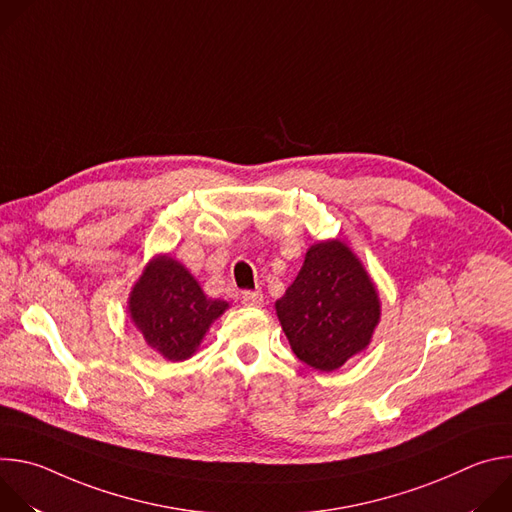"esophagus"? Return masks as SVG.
Wrapping results in <instances>:
<instances>
[{
    "instance_id": "34e87169",
    "label": "esophagus",
    "mask_w": 512,
    "mask_h": 512,
    "mask_svg": "<svg viewBox=\"0 0 512 512\" xmlns=\"http://www.w3.org/2000/svg\"><path fill=\"white\" fill-rule=\"evenodd\" d=\"M241 300H243V304H245V306L261 308V306H263V291H261V289H255V291H243Z\"/></svg>"
}]
</instances>
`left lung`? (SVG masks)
Returning <instances> with one entry per match:
<instances>
[{"instance_id": "1", "label": "left lung", "mask_w": 512, "mask_h": 512, "mask_svg": "<svg viewBox=\"0 0 512 512\" xmlns=\"http://www.w3.org/2000/svg\"><path fill=\"white\" fill-rule=\"evenodd\" d=\"M275 312L294 354L308 367L332 373L369 346L381 300L358 257L334 239L308 249Z\"/></svg>"}]
</instances>
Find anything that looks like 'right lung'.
Masks as SVG:
<instances>
[{
	"mask_svg": "<svg viewBox=\"0 0 512 512\" xmlns=\"http://www.w3.org/2000/svg\"><path fill=\"white\" fill-rule=\"evenodd\" d=\"M127 304L143 340L172 362L190 358L210 324L229 308L223 300L206 298L194 275L170 255L145 265Z\"/></svg>",
	"mask_w": 512,
	"mask_h": 512,
	"instance_id": "right-lung-1",
	"label": "right lung"
}]
</instances>
